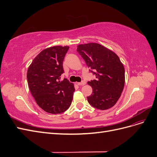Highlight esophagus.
I'll use <instances>...</instances> for the list:
<instances>
[{
    "label": "esophagus",
    "instance_id": "34e87169",
    "mask_svg": "<svg viewBox=\"0 0 157 157\" xmlns=\"http://www.w3.org/2000/svg\"><path fill=\"white\" fill-rule=\"evenodd\" d=\"M77 84L78 85V86H83V85L86 84V82H85V81H82L81 82H78Z\"/></svg>",
    "mask_w": 157,
    "mask_h": 157
}]
</instances>
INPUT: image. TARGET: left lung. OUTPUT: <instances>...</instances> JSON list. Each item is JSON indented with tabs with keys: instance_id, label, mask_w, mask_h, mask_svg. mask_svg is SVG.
<instances>
[{
	"instance_id": "left-lung-1",
	"label": "left lung",
	"mask_w": 157,
	"mask_h": 157,
	"mask_svg": "<svg viewBox=\"0 0 157 157\" xmlns=\"http://www.w3.org/2000/svg\"><path fill=\"white\" fill-rule=\"evenodd\" d=\"M77 51L96 75L88 82L92 87L88 101L92 107L105 110L115 105L120 98L125 82L124 67L118 56L111 50L97 43L80 44Z\"/></svg>"
}]
</instances>
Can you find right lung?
I'll list each match as a JSON object with an SVG mask.
<instances>
[{"label":"right lung","mask_w":157,"mask_h":157,"mask_svg":"<svg viewBox=\"0 0 157 157\" xmlns=\"http://www.w3.org/2000/svg\"><path fill=\"white\" fill-rule=\"evenodd\" d=\"M69 46H53L42 50L33 59L27 71V82L33 97L42 109L52 114L67 110L75 88L64 73L63 61Z\"/></svg>","instance_id":"right-lung-1"}]
</instances>
